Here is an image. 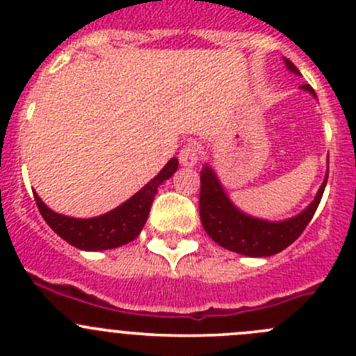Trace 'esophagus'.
<instances>
[{
  "label": "esophagus",
  "instance_id": "esophagus-1",
  "mask_svg": "<svg viewBox=\"0 0 356 356\" xmlns=\"http://www.w3.org/2000/svg\"><path fill=\"white\" fill-rule=\"evenodd\" d=\"M178 159H180L181 165H185V168H193V165L197 163V160H200V146H197L196 143L185 144L180 149V153H178Z\"/></svg>",
  "mask_w": 356,
  "mask_h": 356
}]
</instances>
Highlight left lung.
<instances>
[{"label": "left lung", "instance_id": "obj_1", "mask_svg": "<svg viewBox=\"0 0 356 356\" xmlns=\"http://www.w3.org/2000/svg\"><path fill=\"white\" fill-rule=\"evenodd\" d=\"M285 65L289 71L300 74L298 67L287 58H285ZM303 89L316 96L314 89L308 83L303 85ZM326 178L321 185L316 200L303 212L291 219H285V221L271 222L241 212L226 196L225 188L221 187L212 168L205 165L200 176L201 225L209 237L226 250L246 254V257H271V254L280 253L287 246H291L292 242L303 234L308 222L312 221L323 193H325Z\"/></svg>", "mask_w": 356, "mask_h": 356}]
</instances>
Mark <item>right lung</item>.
I'll return each mask as SVG.
<instances>
[{"instance_id": "1", "label": "right lung", "mask_w": 356, "mask_h": 356, "mask_svg": "<svg viewBox=\"0 0 356 356\" xmlns=\"http://www.w3.org/2000/svg\"><path fill=\"white\" fill-rule=\"evenodd\" d=\"M176 169H178V160L171 159L163 165L162 171L149 184L144 185L139 193L134 194L130 200L124 201L118 209L110 210L103 216L90 217V219H74V217L53 212L51 209L44 205L37 194L35 203L49 228L58 237L69 242L71 246L85 251L112 250V248H119L139 237L140 229L144 228L147 216H149L156 188L168 178H171Z\"/></svg>"}]
</instances>
